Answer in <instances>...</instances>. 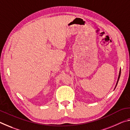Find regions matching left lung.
I'll return each instance as SVG.
<instances>
[{"instance_id":"1","label":"left lung","mask_w":130,"mask_h":130,"mask_svg":"<svg viewBox=\"0 0 130 130\" xmlns=\"http://www.w3.org/2000/svg\"><path fill=\"white\" fill-rule=\"evenodd\" d=\"M120 73H121V70H120V72H119V77H118V81H117V83H116V85L118 84V81L119 80V78H120Z\"/></svg>"}]
</instances>
